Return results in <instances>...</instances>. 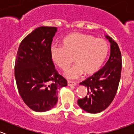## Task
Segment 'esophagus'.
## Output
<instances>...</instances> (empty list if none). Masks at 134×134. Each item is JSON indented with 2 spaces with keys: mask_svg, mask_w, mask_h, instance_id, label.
<instances>
[{
  "mask_svg": "<svg viewBox=\"0 0 134 134\" xmlns=\"http://www.w3.org/2000/svg\"><path fill=\"white\" fill-rule=\"evenodd\" d=\"M67 85H68L69 86H76V82H72V81L68 80V81H67Z\"/></svg>",
  "mask_w": 134,
  "mask_h": 134,
  "instance_id": "1",
  "label": "esophagus"
}]
</instances>
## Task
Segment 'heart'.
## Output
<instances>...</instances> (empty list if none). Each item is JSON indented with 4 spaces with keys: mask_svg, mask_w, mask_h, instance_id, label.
<instances>
[{
    "mask_svg": "<svg viewBox=\"0 0 134 134\" xmlns=\"http://www.w3.org/2000/svg\"><path fill=\"white\" fill-rule=\"evenodd\" d=\"M62 44L51 45L50 54L52 62L63 71L72 64L74 58L76 64L66 73L69 78H77L83 72L85 75L95 73L108 54L109 47L106 40L86 34H71L63 38Z\"/></svg>",
    "mask_w": 134,
    "mask_h": 134,
    "instance_id": "obj_1",
    "label": "heart"
}]
</instances>
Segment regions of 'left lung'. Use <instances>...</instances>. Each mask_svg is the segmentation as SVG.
Segmentation results:
<instances>
[{
  "instance_id": "obj_1",
  "label": "left lung",
  "mask_w": 134,
  "mask_h": 134,
  "mask_svg": "<svg viewBox=\"0 0 134 134\" xmlns=\"http://www.w3.org/2000/svg\"><path fill=\"white\" fill-rule=\"evenodd\" d=\"M111 43L109 59L104 67L80 84L87 89L84 98H79L78 104L86 111L97 113L106 109L114 99L118 90L122 69V58L119 47L108 36Z\"/></svg>"
}]
</instances>
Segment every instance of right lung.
I'll return each mask as SVG.
<instances>
[{
	"label": "right lung",
	"instance_id": "add662e5",
	"mask_svg": "<svg viewBox=\"0 0 134 134\" xmlns=\"http://www.w3.org/2000/svg\"><path fill=\"white\" fill-rule=\"evenodd\" d=\"M56 27L36 28L21 42L15 62V78L20 96L32 110H49L58 102V90L67 86L55 69L50 48Z\"/></svg>",
	"mask_w": 134,
	"mask_h": 134
}]
</instances>
